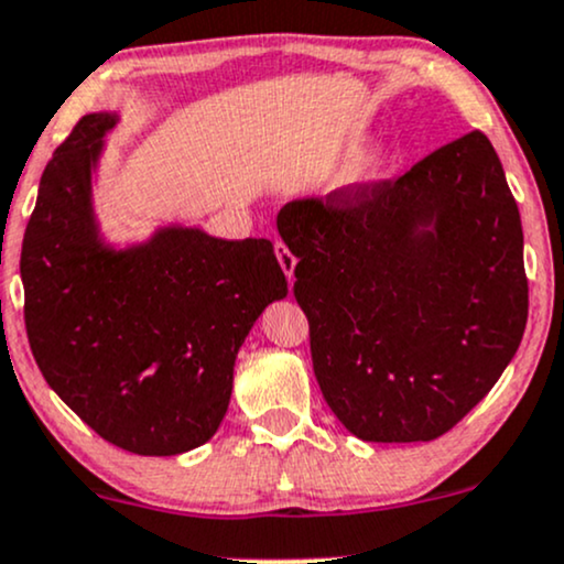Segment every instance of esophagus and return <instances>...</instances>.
<instances>
[{
	"instance_id": "34e87169",
	"label": "esophagus",
	"mask_w": 564,
	"mask_h": 564,
	"mask_svg": "<svg viewBox=\"0 0 564 564\" xmlns=\"http://www.w3.org/2000/svg\"><path fill=\"white\" fill-rule=\"evenodd\" d=\"M275 257L281 262L283 273H286L289 281H294V270H296V257L289 252V247L283 241H275Z\"/></svg>"
}]
</instances>
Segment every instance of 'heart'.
I'll list each match as a JSON object with an SVG mask.
<instances>
[{
	"label": "heart",
	"instance_id": "heart-1",
	"mask_svg": "<svg viewBox=\"0 0 564 564\" xmlns=\"http://www.w3.org/2000/svg\"><path fill=\"white\" fill-rule=\"evenodd\" d=\"M389 165V147L386 144H372L365 149L362 154H357L347 167V181L349 183H370L386 171Z\"/></svg>",
	"mask_w": 564,
	"mask_h": 564
}]
</instances>
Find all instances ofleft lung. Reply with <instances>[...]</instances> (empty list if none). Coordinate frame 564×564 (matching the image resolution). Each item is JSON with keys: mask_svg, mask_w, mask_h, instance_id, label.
I'll use <instances>...</instances> for the list:
<instances>
[{"mask_svg": "<svg viewBox=\"0 0 564 564\" xmlns=\"http://www.w3.org/2000/svg\"><path fill=\"white\" fill-rule=\"evenodd\" d=\"M312 368L344 429L410 444L452 431L499 381L528 321L522 226L491 141L473 131L399 181L294 199Z\"/></svg>", "mask_w": 564, "mask_h": 564, "instance_id": "8db88e82", "label": "left lung"}]
</instances>
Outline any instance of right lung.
<instances>
[{
	"mask_svg": "<svg viewBox=\"0 0 564 564\" xmlns=\"http://www.w3.org/2000/svg\"><path fill=\"white\" fill-rule=\"evenodd\" d=\"M118 123L84 115L46 165L20 254L25 330L46 383L88 429L173 457L220 429L243 338L289 283L268 239L167 223L144 241H107L94 181Z\"/></svg>",
	"mask_w": 564,
	"mask_h": 564,
	"instance_id": "1",
	"label": "right lung"
}]
</instances>
